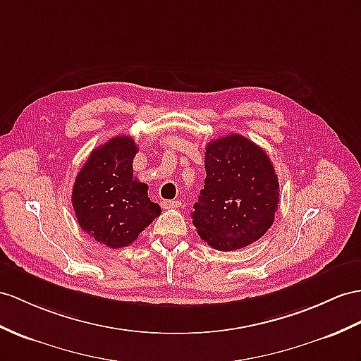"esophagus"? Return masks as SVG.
I'll use <instances>...</instances> for the list:
<instances>
[{
  "mask_svg": "<svg viewBox=\"0 0 361 361\" xmlns=\"http://www.w3.org/2000/svg\"><path fill=\"white\" fill-rule=\"evenodd\" d=\"M161 205L165 209H170V208H178L180 205V202L179 200H174V199H171V200H162Z\"/></svg>",
  "mask_w": 361,
  "mask_h": 361,
  "instance_id": "obj_1",
  "label": "esophagus"
}]
</instances>
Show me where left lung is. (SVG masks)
<instances>
[{"instance_id":"1","label":"left lung","mask_w":361,"mask_h":361,"mask_svg":"<svg viewBox=\"0 0 361 361\" xmlns=\"http://www.w3.org/2000/svg\"><path fill=\"white\" fill-rule=\"evenodd\" d=\"M205 150V187L195 204L192 225L219 251L248 247L274 222V165L259 145L234 133L211 140Z\"/></svg>"}]
</instances>
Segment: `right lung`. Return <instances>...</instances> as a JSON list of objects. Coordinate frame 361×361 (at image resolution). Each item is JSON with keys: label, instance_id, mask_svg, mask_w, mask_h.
<instances>
[{"label": "right lung", "instance_id": "obj_1", "mask_svg": "<svg viewBox=\"0 0 361 361\" xmlns=\"http://www.w3.org/2000/svg\"><path fill=\"white\" fill-rule=\"evenodd\" d=\"M135 139L114 136L94 148L78 173L72 204L81 230L109 248H124L159 217L147 183L133 176Z\"/></svg>", "mask_w": 361, "mask_h": 361}]
</instances>
